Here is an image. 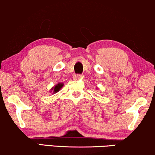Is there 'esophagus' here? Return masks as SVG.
<instances>
[{
	"mask_svg": "<svg viewBox=\"0 0 155 155\" xmlns=\"http://www.w3.org/2000/svg\"><path fill=\"white\" fill-rule=\"evenodd\" d=\"M73 79H75V80H78L79 79H81V75H79V74H75V75H74V76H73Z\"/></svg>",
	"mask_w": 155,
	"mask_h": 155,
	"instance_id": "esophagus-1",
	"label": "esophagus"
}]
</instances>
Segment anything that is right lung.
Returning a JSON list of instances; mask_svg holds the SVG:
<instances>
[{
  "label": "right lung",
  "instance_id": "add662e5",
  "mask_svg": "<svg viewBox=\"0 0 155 155\" xmlns=\"http://www.w3.org/2000/svg\"><path fill=\"white\" fill-rule=\"evenodd\" d=\"M63 83L62 82H59L54 87H52L51 89L50 90V92H52V94H54V93H57L58 92H59L60 90V89L63 87Z\"/></svg>",
  "mask_w": 155,
  "mask_h": 155
}]
</instances>
